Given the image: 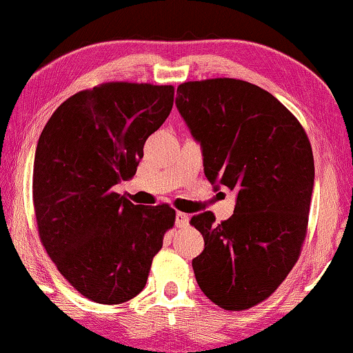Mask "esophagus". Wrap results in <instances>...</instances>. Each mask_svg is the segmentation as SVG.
<instances>
[{
    "instance_id": "esophagus-1",
    "label": "esophagus",
    "mask_w": 353,
    "mask_h": 353,
    "mask_svg": "<svg viewBox=\"0 0 353 353\" xmlns=\"http://www.w3.org/2000/svg\"><path fill=\"white\" fill-rule=\"evenodd\" d=\"M176 228H186L189 224V216L183 212H176V219H175Z\"/></svg>"
}]
</instances>
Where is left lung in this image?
<instances>
[{
  "mask_svg": "<svg viewBox=\"0 0 353 353\" xmlns=\"http://www.w3.org/2000/svg\"><path fill=\"white\" fill-rule=\"evenodd\" d=\"M176 108L202 146L203 172L237 191L234 214H194L205 248L192 259L203 294L224 310L268 299L307 234L314 154L304 127L272 94L242 79L188 81Z\"/></svg>",
  "mask_w": 353,
  "mask_h": 353,
  "instance_id": "8db88e82",
  "label": "left lung"
}]
</instances>
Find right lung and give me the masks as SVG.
Wrapping results in <instances>:
<instances>
[{"mask_svg": "<svg viewBox=\"0 0 353 353\" xmlns=\"http://www.w3.org/2000/svg\"><path fill=\"white\" fill-rule=\"evenodd\" d=\"M173 95V85L103 83L66 99L41 132L33 164L41 243L66 282L99 304L125 303L145 288L175 224L168 203L134 205L113 189L134 178Z\"/></svg>", "mask_w": 353, "mask_h": 353, "instance_id": "obj_1", "label": "right lung"}]
</instances>
